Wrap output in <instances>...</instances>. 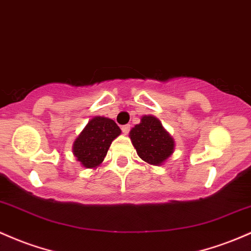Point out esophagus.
Wrapping results in <instances>:
<instances>
[{"mask_svg":"<svg viewBox=\"0 0 251 251\" xmlns=\"http://www.w3.org/2000/svg\"><path fill=\"white\" fill-rule=\"evenodd\" d=\"M121 131H123L125 134H127L128 132H130V125H124L123 127H121Z\"/></svg>","mask_w":251,"mask_h":251,"instance_id":"1","label":"esophagus"}]
</instances>
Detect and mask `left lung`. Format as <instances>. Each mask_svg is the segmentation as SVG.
<instances>
[{
	"label": "left lung",
	"mask_w": 251,
	"mask_h": 251,
	"mask_svg": "<svg viewBox=\"0 0 251 251\" xmlns=\"http://www.w3.org/2000/svg\"><path fill=\"white\" fill-rule=\"evenodd\" d=\"M130 138L140 158L151 166H161L174 153L175 140L153 115H143L131 128Z\"/></svg>",
	"instance_id": "obj_1"
}]
</instances>
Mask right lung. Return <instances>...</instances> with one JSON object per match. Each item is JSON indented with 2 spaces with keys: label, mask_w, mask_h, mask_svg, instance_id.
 <instances>
[{
  "label": "right lung",
  "mask_w": 251,
  "mask_h": 251,
  "mask_svg": "<svg viewBox=\"0 0 251 251\" xmlns=\"http://www.w3.org/2000/svg\"><path fill=\"white\" fill-rule=\"evenodd\" d=\"M120 133V127L114 120L100 115L92 118L74 140V156L82 167L98 168L103 162L112 142Z\"/></svg>",
  "instance_id": "1"
}]
</instances>
